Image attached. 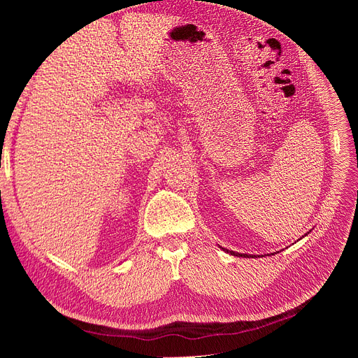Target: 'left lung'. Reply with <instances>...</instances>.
<instances>
[{
	"instance_id": "left-lung-1",
	"label": "left lung",
	"mask_w": 358,
	"mask_h": 358,
	"mask_svg": "<svg viewBox=\"0 0 358 358\" xmlns=\"http://www.w3.org/2000/svg\"><path fill=\"white\" fill-rule=\"evenodd\" d=\"M305 236H308V234H305ZM224 249V248H222ZM224 251L225 252H229V254H231V255H234V257H245V258H249V257H251V255H248V254H241V252H234V251H229V249H224ZM273 255V254H272ZM255 257V255H254ZM252 257V258H254Z\"/></svg>"
}]
</instances>
